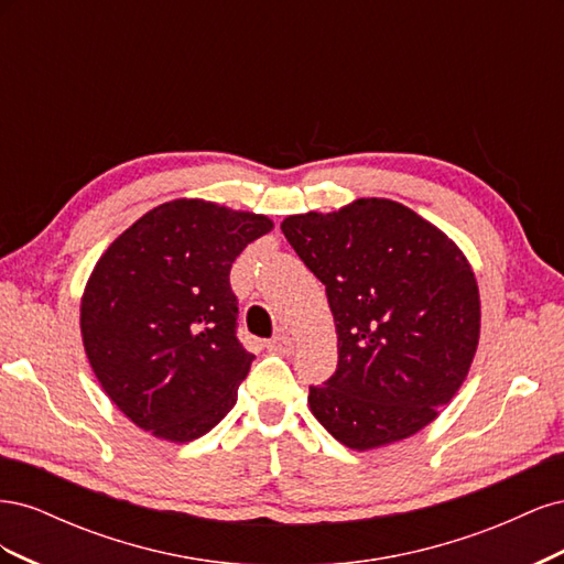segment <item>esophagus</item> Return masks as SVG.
<instances>
[{
  "mask_svg": "<svg viewBox=\"0 0 564 564\" xmlns=\"http://www.w3.org/2000/svg\"><path fill=\"white\" fill-rule=\"evenodd\" d=\"M268 350L270 352H278V355H289V352L294 350V344H292V338H289L286 334H278V336H272L268 340Z\"/></svg>",
  "mask_w": 564,
  "mask_h": 564,
  "instance_id": "1",
  "label": "esophagus"
}]
</instances>
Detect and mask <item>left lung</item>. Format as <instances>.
I'll use <instances>...</instances> for the list:
<instances>
[{"instance_id": "8db88e82", "label": "left lung", "mask_w": 564, "mask_h": 564, "mask_svg": "<svg viewBox=\"0 0 564 564\" xmlns=\"http://www.w3.org/2000/svg\"><path fill=\"white\" fill-rule=\"evenodd\" d=\"M282 232L327 286L338 336L336 371L311 386L315 419L357 452L425 429L466 381L480 340V292L464 251L383 197L286 216Z\"/></svg>"}]
</instances>
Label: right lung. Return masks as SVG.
<instances>
[{"mask_svg":"<svg viewBox=\"0 0 564 564\" xmlns=\"http://www.w3.org/2000/svg\"><path fill=\"white\" fill-rule=\"evenodd\" d=\"M270 230L263 214L183 197L141 216L94 265L79 305L84 350L139 429L191 442L235 406L253 355L237 340L230 268Z\"/></svg>","mask_w":564,"mask_h":564,"instance_id":"1","label":"right lung"}]
</instances>
